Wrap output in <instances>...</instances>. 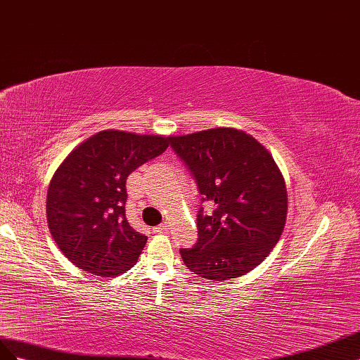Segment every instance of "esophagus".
Listing matches in <instances>:
<instances>
[{
	"label": "esophagus",
	"instance_id": "esophagus-1",
	"mask_svg": "<svg viewBox=\"0 0 360 360\" xmlns=\"http://www.w3.org/2000/svg\"><path fill=\"white\" fill-rule=\"evenodd\" d=\"M166 231H167L166 224H158L157 228H153V232H155V233H164Z\"/></svg>",
	"mask_w": 360,
	"mask_h": 360
}]
</instances>
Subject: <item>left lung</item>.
Wrapping results in <instances>:
<instances>
[{"mask_svg":"<svg viewBox=\"0 0 360 360\" xmlns=\"http://www.w3.org/2000/svg\"><path fill=\"white\" fill-rule=\"evenodd\" d=\"M170 146L196 179L211 215L198 214V243L182 261L205 279L240 277L258 266L279 241L288 194L271 153L250 134L212 128L170 137Z\"/></svg>","mask_w":360,"mask_h":360,"instance_id":"obj_1","label":"left lung"}]
</instances>
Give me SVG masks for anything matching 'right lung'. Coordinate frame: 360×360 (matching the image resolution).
Masks as SVG:
<instances>
[{
    "mask_svg": "<svg viewBox=\"0 0 360 360\" xmlns=\"http://www.w3.org/2000/svg\"><path fill=\"white\" fill-rule=\"evenodd\" d=\"M170 137L105 129L60 164L46 194L51 235L78 269L102 277L128 271L148 241L125 217L127 178L167 149Z\"/></svg>",
    "mask_w": 360,
    "mask_h": 360,
    "instance_id": "obj_1",
    "label": "right lung"
}]
</instances>
